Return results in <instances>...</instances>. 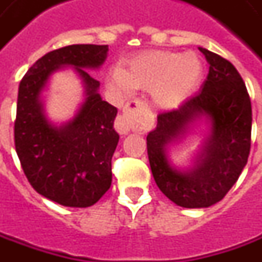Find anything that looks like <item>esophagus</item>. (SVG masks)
Wrapping results in <instances>:
<instances>
[{
	"mask_svg": "<svg viewBox=\"0 0 262 262\" xmlns=\"http://www.w3.org/2000/svg\"><path fill=\"white\" fill-rule=\"evenodd\" d=\"M147 111H148V105L144 101H140V99L129 101L124 106L122 114L119 115L117 122H115L117 131L121 134H128L131 129L144 127Z\"/></svg>",
	"mask_w": 262,
	"mask_h": 262,
	"instance_id": "1",
	"label": "esophagus"
}]
</instances>
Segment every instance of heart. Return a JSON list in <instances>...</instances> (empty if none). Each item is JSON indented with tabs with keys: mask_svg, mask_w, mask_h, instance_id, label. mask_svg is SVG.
Returning <instances> with one entry per match:
<instances>
[{
	"mask_svg": "<svg viewBox=\"0 0 262 262\" xmlns=\"http://www.w3.org/2000/svg\"><path fill=\"white\" fill-rule=\"evenodd\" d=\"M203 63L194 53L152 50L138 54L125 69H114L108 83L118 94L133 89L152 91L160 108L171 110L198 89L203 79Z\"/></svg>",
	"mask_w": 262,
	"mask_h": 262,
	"instance_id": "1",
	"label": "heart"
}]
</instances>
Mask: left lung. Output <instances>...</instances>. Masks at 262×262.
Segmentation results:
<instances>
[{"label":"left lung","instance_id":"obj_1","mask_svg":"<svg viewBox=\"0 0 262 262\" xmlns=\"http://www.w3.org/2000/svg\"><path fill=\"white\" fill-rule=\"evenodd\" d=\"M209 63L202 91L177 110L161 112L157 127L147 135L152 177L161 192L182 208H209L225 198L245 167L251 148L252 110L250 95L238 70L219 54L199 47ZM202 116L211 131L193 167L174 168L167 145L178 142Z\"/></svg>","mask_w":262,"mask_h":262}]
</instances>
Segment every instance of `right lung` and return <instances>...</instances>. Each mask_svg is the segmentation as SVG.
Returning <instances> with one entry per match:
<instances>
[{"label":"right lung","mask_w":262,"mask_h":262,"mask_svg":"<svg viewBox=\"0 0 262 262\" xmlns=\"http://www.w3.org/2000/svg\"><path fill=\"white\" fill-rule=\"evenodd\" d=\"M106 56L108 46L61 47L38 59L18 86L14 143L21 167L37 193L63 206H92L111 187L118 110L102 101L99 82L86 70L98 69ZM66 66L82 79L85 101L73 120L57 127L45 117L39 96L54 70Z\"/></svg>","instance_id":"1"}]
</instances>
